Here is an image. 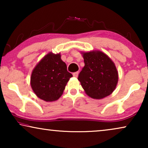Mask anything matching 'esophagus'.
<instances>
[{
  "mask_svg": "<svg viewBox=\"0 0 148 148\" xmlns=\"http://www.w3.org/2000/svg\"><path fill=\"white\" fill-rule=\"evenodd\" d=\"M78 74H79V72H78V71H77V72H75V73H73V75L74 77H77Z\"/></svg>",
  "mask_w": 148,
  "mask_h": 148,
  "instance_id": "esophagus-1",
  "label": "esophagus"
}]
</instances>
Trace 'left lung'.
<instances>
[{"mask_svg":"<svg viewBox=\"0 0 148 148\" xmlns=\"http://www.w3.org/2000/svg\"><path fill=\"white\" fill-rule=\"evenodd\" d=\"M85 66L78 76L86 94L94 99H102L115 90L118 72L112 60L101 51L83 52Z\"/></svg>","mask_w":148,"mask_h":148,"instance_id":"left-lung-1","label":"left lung"}]
</instances>
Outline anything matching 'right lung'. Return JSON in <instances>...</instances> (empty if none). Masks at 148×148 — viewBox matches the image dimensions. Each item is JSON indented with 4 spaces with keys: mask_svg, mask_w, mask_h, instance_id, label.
<instances>
[{
    "mask_svg": "<svg viewBox=\"0 0 148 148\" xmlns=\"http://www.w3.org/2000/svg\"><path fill=\"white\" fill-rule=\"evenodd\" d=\"M73 75L67 71L66 65L60 54L50 52L34 69L31 86L38 98L46 102L57 100Z\"/></svg>",
    "mask_w": 148,
    "mask_h": 148,
    "instance_id": "add662e5",
    "label": "right lung"
}]
</instances>
